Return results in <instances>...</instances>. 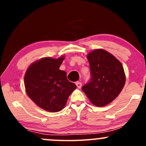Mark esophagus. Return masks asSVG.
<instances>
[{"instance_id": "esophagus-1", "label": "esophagus", "mask_w": 146, "mask_h": 146, "mask_svg": "<svg viewBox=\"0 0 146 146\" xmlns=\"http://www.w3.org/2000/svg\"><path fill=\"white\" fill-rule=\"evenodd\" d=\"M76 86H77V88H78V89H80V88H81V86H82V83L80 82H76Z\"/></svg>"}]
</instances>
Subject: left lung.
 Instances as JSON below:
<instances>
[{"label":"left lung","mask_w":146,"mask_h":146,"mask_svg":"<svg viewBox=\"0 0 146 146\" xmlns=\"http://www.w3.org/2000/svg\"><path fill=\"white\" fill-rule=\"evenodd\" d=\"M91 80L82 88L92 104L104 107L118 97L126 82L121 63L114 56L102 48L87 55Z\"/></svg>","instance_id":"1"}]
</instances>
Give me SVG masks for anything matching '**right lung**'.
<instances>
[{
  "label": "right lung",
  "mask_w": 146,
  "mask_h": 146,
  "mask_svg": "<svg viewBox=\"0 0 146 146\" xmlns=\"http://www.w3.org/2000/svg\"><path fill=\"white\" fill-rule=\"evenodd\" d=\"M65 58L44 57L32 63L25 74L26 93L38 107L58 112L66 106L76 85L68 81L64 70L59 69Z\"/></svg>",
  "instance_id": "obj_1"
}]
</instances>
